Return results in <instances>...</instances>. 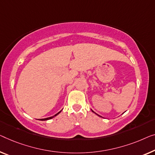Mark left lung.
<instances>
[{"mask_svg": "<svg viewBox=\"0 0 155 155\" xmlns=\"http://www.w3.org/2000/svg\"><path fill=\"white\" fill-rule=\"evenodd\" d=\"M99 116H100V115H99Z\"/></svg>", "mask_w": 155, "mask_h": 155, "instance_id": "1", "label": "left lung"}]
</instances>
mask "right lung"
<instances>
[{
  "instance_id": "add662e5",
  "label": "right lung",
  "mask_w": 155,
  "mask_h": 155,
  "mask_svg": "<svg viewBox=\"0 0 155 155\" xmlns=\"http://www.w3.org/2000/svg\"><path fill=\"white\" fill-rule=\"evenodd\" d=\"M61 111H60V112H58V114H55V115H54V116H51V117H47V118H44V119H41V120H50V119H51V118H53V117H55V115H57L58 114H60V113H61Z\"/></svg>"
}]
</instances>
